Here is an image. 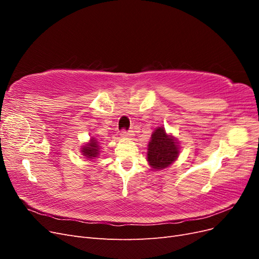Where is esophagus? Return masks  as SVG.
I'll list each match as a JSON object with an SVG mask.
<instances>
[{"label": "esophagus", "mask_w": 259, "mask_h": 259, "mask_svg": "<svg viewBox=\"0 0 259 259\" xmlns=\"http://www.w3.org/2000/svg\"><path fill=\"white\" fill-rule=\"evenodd\" d=\"M121 135L123 137H133L135 134H134V131H125V130H123L121 132Z\"/></svg>", "instance_id": "obj_1"}]
</instances>
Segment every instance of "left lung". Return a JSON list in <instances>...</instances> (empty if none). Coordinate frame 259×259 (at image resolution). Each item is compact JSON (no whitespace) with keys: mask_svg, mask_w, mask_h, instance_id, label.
I'll return each instance as SVG.
<instances>
[{"mask_svg":"<svg viewBox=\"0 0 259 259\" xmlns=\"http://www.w3.org/2000/svg\"><path fill=\"white\" fill-rule=\"evenodd\" d=\"M179 154L176 140L168 136L165 130L158 127L148 146V162L152 168L162 169L173 163Z\"/></svg>","mask_w":259,"mask_h":259,"instance_id":"left-lung-1","label":"left lung"}]
</instances>
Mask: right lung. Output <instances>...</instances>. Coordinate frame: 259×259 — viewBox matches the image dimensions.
Segmentation results:
<instances>
[{"label": "right lung", "instance_id": "1", "mask_svg": "<svg viewBox=\"0 0 259 259\" xmlns=\"http://www.w3.org/2000/svg\"><path fill=\"white\" fill-rule=\"evenodd\" d=\"M82 153L84 156H86L88 159H94L96 158L99 153V148H98V143L95 138L91 139V143L86 145L85 147L82 148Z\"/></svg>", "mask_w": 259, "mask_h": 259}]
</instances>
